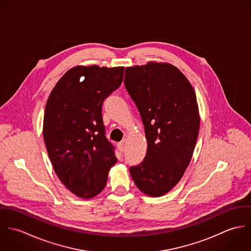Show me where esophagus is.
<instances>
[{
    "instance_id": "esophagus-1",
    "label": "esophagus",
    "mask_w": 251,
    "mask_h": 251,
    "mask_svg": "<svg viewBox=\"0 0 251 251\" xmlns=\"http://www.w3.org/2000/svg\"><path fill=\"white\" fill-rule=\"evenodd\" d=\"M118 148H119V150H120L122 152L124 151V150H125V140L118 144Z\"/></svg>"
}]
</instances>
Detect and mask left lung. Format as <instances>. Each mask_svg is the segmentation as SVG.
Returning <instances> with one entry per match:
<instances>
[{"label":"left lung","mask_w":251,"mask_h":251,"mask_svg":"<svg viewBox=\"0 0 251 251\" xmlns=\"http://www.w3.org/2000/svg\"><path fill=\"white\" fill-rule=\"evenodd\" d=\"M124 82L148 142L143 161L129 168L131 178L145 194L162 196L179 182L192 157L200 127L195 92L167 63L126 68Z\"/></svg>","instance_id":"1"}]
</instances>
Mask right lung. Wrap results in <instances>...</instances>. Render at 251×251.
<instances>
[{
  "label": "right lung",
  "instance_id": "1",
  "mask_svg": "<svg viewBox=\"0 0 251 251\" xmlns=\"http://www.w3.org/2000/svg\"><path fill=\"white\" fill-rule=\"evenodd\" d=\"M123 67L77 66L58 81L47 100L43 139L54 171L73 194L90 199L106 185L118 161L105 137L104 100L123 82Z\"/></svg>",
  "mask_w": 251,
  "mask_h": 251
}]
</instances>
